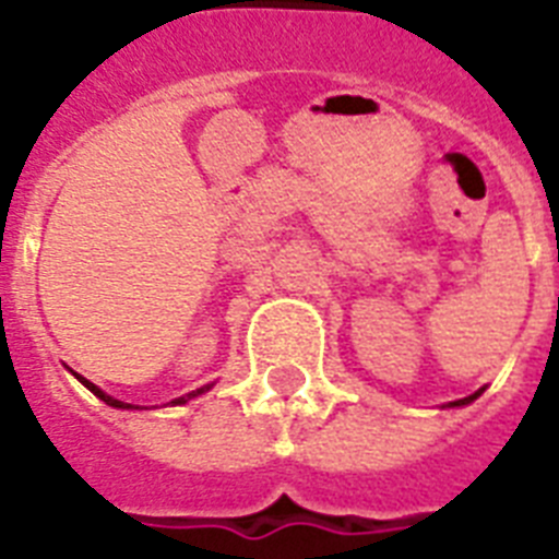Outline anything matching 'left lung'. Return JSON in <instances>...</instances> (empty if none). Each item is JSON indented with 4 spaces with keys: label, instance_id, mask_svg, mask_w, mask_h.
<instances>
[{
    "label": "left lung",
    "instance_id": "left-lung-1",
    "mask_svg": "<svg viewBox=\"0 0 559 559\" xmlns=\"http://www.w3.org/2000/svg\"><path fill=\"white\" fill-rule=\"evenodd\" d=\"M481 391H485V389H478V391H476V394H469V397L452 400V403H447V406H450V408H455V406H467V403H473V400H476V397H478V394H481Z\"/></svg>",
    "mask_w": 559,
    "mask_h": 559
}]
</instances>
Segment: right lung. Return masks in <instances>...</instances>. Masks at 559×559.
<instances>
[{
  "mask_svg": "<svg viewBox=\"0 0 559 559\" xmlns=\"http://www.w3.org/2000/svg\"><path fill=\"white\" fill-rule=\"evenodd\" d=\"M74 373V371H72ZM74 377H78V380L83 382V385H86V389L92 391V394H95V397H100L104 400V403H107V406H112V408H139V406H133V403H124V400H116V397H109L107 391H100L98 385H95V382H90L86 380V377H81V373H74ZM211 385H202V389H197V391H191V394H186V397H177V400H170V403H174V406H182V403H188V400H193V397H200V394H205V391H209Z\"/></svg>",
  "mask_w": 559,
  "mask_h": 559,
  "instance_id": "obj_1",
  "label": "right lung"
}]
</instances>
